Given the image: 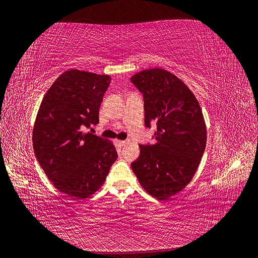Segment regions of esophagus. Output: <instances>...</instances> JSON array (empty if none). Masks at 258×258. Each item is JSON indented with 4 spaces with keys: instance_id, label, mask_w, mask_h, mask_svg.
I'll use <instances>...</instances> for the list:
<instances>
[{
    "instance_id": "obj_1",
    "label": "esophagus",
    "mask_w": 258,
    "mask_h": 258,
    "mask_svg": "<svg viewBox=\"0 0 258 258\" xmlns=\"http://www.w3.org/2000/svg\"><path fill=\"white\" fill-rule=\"evenodd\" d=\"M117 142L121 147H123V146H125L126 144H128V140H118Z\"/></svg>"
}]
</instances>
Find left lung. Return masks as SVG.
Listing matches in <instances>:
<instances>
[{
  "label": "left lung",
  "instance_id": "left-lung-1",
  "mask_svg": "<svg viewBox=\"0 0 258 258\" xmlns=\"http://www.w3.org/2000/svg\"><path fill=\"white\" fill-rule=\"evenodd\" d=\"M131 81L144 94L146 126L157 124L156 142L139 146L132 169L148 194L167 200L190 183L201 163L207 134L203 112L188 86L165 69L140 71Z\"/></svg>",
  "mask_w": 258,
  "mask_h": 258
}]
</instances>
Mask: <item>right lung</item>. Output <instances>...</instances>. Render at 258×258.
<instances>
[{
    "label": "right lung",
    "instance_id": "add662e5",
    "mask_svg": "<svg viewBox=\"0 0 258 258\" xmlns=\"http://www.w3.org/2000/svg\"><path fill=\"white\" fill-rule=\"evenodd\" d=\"M111 78L71 69L46 91L33 128L36 158L53 185L75 200L102 187L118 154L110 140L85 127L99 123L103 95Z\"/></svg>",
    "mask_w": 258,
    "mask_h": 258
}]
</instances>
